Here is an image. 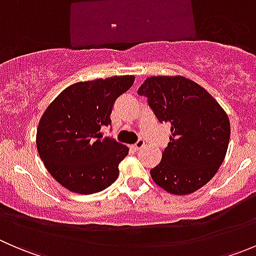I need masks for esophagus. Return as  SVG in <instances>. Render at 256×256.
Wrapping results in <instances>:
<instances>
[{
  "label": "esophagus",
  "mask_w": 256,
  "mask_h": 256,
  "mask_svg": "<svg viewBox=\"0 0 256 256\" xmlns=\"http://www.w3.org/2000/svg\"><path fill=\"white\" fill-rule=\"evenodd\" d=\"M144 146V140H138V142H136L135 144H132V146H131V148L135 150V151H138V150L142 148Z\"/></svg>",
  "instance_id": "obj_1"
}]
</instances>
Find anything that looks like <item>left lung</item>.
<instances>
[{
    "label": "left lung",
    "mask_w": 256,
    "mask_h": 256,
    "mask_svg": "<svg viewBox=\"0 0 256 256\" xmlns=\"http://www.w3.org/2000/svg\"><path fill=\"white\" fill-rule=\"evenodd\" d=\"M160 122L171 126L162 160L150 171L168 193L190 194L207 184L223 164L230 122L223 108L193 80L180 76H150L138 88Z\"/></svg>",
    "instance_id": "8db88e82"
}]
</instances>
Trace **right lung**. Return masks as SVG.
<instances>
[{"label":"right lung","mask_w":256,"mask_h":256,"mask_svg":"<svg viewBox=\"0 0 256 256\" xmlns=\"http://www.w3.org/2000/svg\"><path fill=\"white\" fill-rule=\"evenodd\" d=\"M134 76L79 82L66 88L43 112L37 128V150L54 180L70 192L92 194L112 184L128 147L102 138L112 125L115 100L128 92Z\"/></svg>","instance_id":"right-lung-1"}]
</instances>
